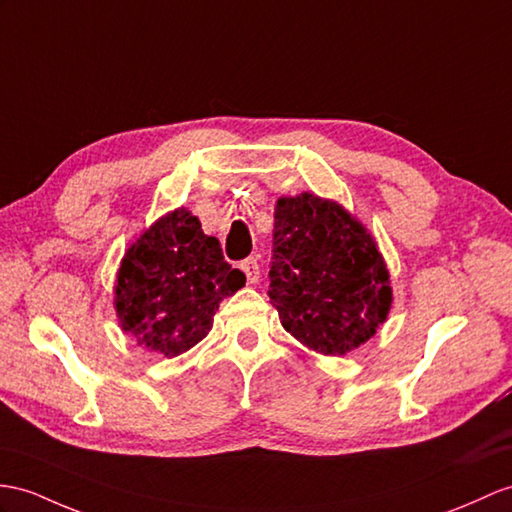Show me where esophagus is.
<instances>
[{
    "instance_id": "esophagus-1",
    "label": "esophagus",
    "mask_w": 512,
    "mask_h": 512,
    "mask_svg": "<svg viewBox=\"0 0 512 512\" xmlns=\"http://www.w3.org/2000/svg\"><path fill=\"white\" fill-rule=\"evenodd\" d=\"M241 269L245 273V278L249 284H256L260 278V267H258V260L256 258H247L241 263Z\"/></svg>"
}]
</instances>
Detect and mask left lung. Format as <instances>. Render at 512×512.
<instances>
[{
	"instance_id": "8db88e82",
	"label": "left lung",
	"mask_w": 512,
	"mask_h": 512,
	"mask_svg": "<svg viewBox=\"0 0 512 512\" xmlns=\"http://www.w3.org/2000/svg\"><path fill=\"white\" fill-rule=\"evenodd\" d=\"M269 299L291 336L323 356L367 343L389 317L391 273L371 232L332 199L280 197Z\"/></svg>"
}]
</instances>
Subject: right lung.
Masks as SVG:
<instances>
[{
  "label": "right lung",
  "instance_id": "right-lung-1",
  "mask_svg": "<svg viewBox=\"0 0 512 512\" xmlns=\"http://www.w3.org/2000/svg\"><path fill=\"white\" fill-rule=\"evenodd\" d=\"M245 286L215 236L189 208L156 219L121 258L115 284V313L147 352L165 358L191 350L213 328L223 299Z\"/></svg>",
  "mask_w": 512,
  "mask_h": 512
}]
</instances>
